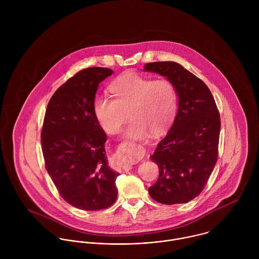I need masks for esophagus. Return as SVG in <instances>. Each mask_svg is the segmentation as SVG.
I'll use <instances>...</instances> for the list:
<instances>
[{
    "label": "esophagus",
    "mask_w": 259,
    "mask_h": 259,
    "mask_svg": "<svg viewBox=\"0 0 259 259\" xmlns=\"http://www.w3.org/2000/svg\"><path fill=\"white\" fill-rule=\"evenodd\" d=\"M130 145H128V143L122 144L118 148L117 151L113 154L114 165L117 167V169L122 170V171H127L132 168V164H131L132 155L128 152Z\"/></svg>",
    "instance_id": "34e87169"
}]
</instances>
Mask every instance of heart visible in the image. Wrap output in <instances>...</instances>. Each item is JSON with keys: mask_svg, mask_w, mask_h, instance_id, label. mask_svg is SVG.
Listing matches in <instances>:
<instances>
[{"mask_svg": "<svg viewBox=\"0 0 259 259\" xmlns=\"http://www.w3.org/2000/svg\"><path fill=\"white\" fill-rule=\"evenodd\" d=\"M111 99L98 96L94 113L110 135L116 134L128 115L132 117L126 135L144 139L148 132L158 134L172 121L178 110V93L167 78H152L137 73H126L111 82Z\"/></svg>", "mask_w": 259, "mask_h": 259, "instance_id": "obj_1", "label": "heart"}]
</instances>
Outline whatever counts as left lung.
<instances>
[{"label": "left lung", "instance_id": "left-lung-1", "mask_svg": "<svg viewBox=\"0 0 259 259\" xmlns=\"http://www.w3.org/2000/svg\"><path fill=\"white\" fill-rule=\"evenodd\" d=\"M145 71L166 76L179 95L174 124L150 156L159 176L148 192L159 203H186L203 190L218 161L220 111L207 85L178 63H148Z\"/></svg>", "mask_w": 259, "mask_h": 259}]
</instances>
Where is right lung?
<instances>
[{"label": "right lung", "instance_id": "add662e5", "mask_svg": "<svg viewBox=\"0 0 259 259\" xmlns=\"http://www.w3.org/2000/svg\"><path fill=\"white\" fill-rule=\"evenodd\" d=\"M112 74L108 68L81 70L51 98L40 133L45 166L60 195L84 210L113 204L119 176L108 165L107 135L94 113L101 81Z\"/></svg>", "mask_w": 259, "mask_h": 259}]
</instances>
